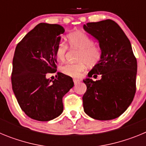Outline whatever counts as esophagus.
<instances>
[{
    "instance_id": "esophagus-1",
    "label": "esophagus",
    "mask_w": 146,
    "mask_h": 146,
    "mask_svg": "<svg viewBox=\"0 0 146 146\" xmlns=\"http://www.w3.org/2000/svg\"><path fill=\"white\" fill-rule=\"evenodd\" d=\"M73 81H74V84H77L78 82H80V79H77V78H74V79H73Z\"/></svg>"
}]
</instances>
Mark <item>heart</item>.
<instances>
[{"label": "heart", "mask_w": 146, "mask_h": 146, "mask_svg": "<svg viewBox=\"0 0 146 146\" xmlns=\"http://www.w3.org/2000/svg\"><path fill=\"white\" fill-rule=\"evenodd\" d=\"M67 43L71 48L80 50L77 63H67L61 66V72L71 77H79L86 69L87 65L94 66L99 64L102 58L101 47L94 45L92 38L82 31H74L67 34ZM68 47L64 42H58L55 48V54L58 60H65Z\"/></svg>", "instance_id": "1"}]
</instances>
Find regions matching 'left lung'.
<instances>
[{
    "instance_id": "1",
    "label": "left lung",
    "mask_w": 146,
    "mask_h": 146,
    "mask_svg": "<svg viewBox=\"0 0 146 146\" xmlns=\"http://www.w3.org/2000/svg\"><path fill=\"white\" fill-rule=\"evenodd\" d=\"M83 28L99 41L102 50L101 60L83 80L87 86L82 96L84 111L94 119H114L126 111L135 96L136 58L129 38L113 20L88 23ZM97 74L101 80L90 79Z\"/></svg>"
}]
</instances>
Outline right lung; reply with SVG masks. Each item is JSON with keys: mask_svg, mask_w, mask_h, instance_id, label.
Returning a JSON list of instances; mask_svg holds the SVG:
<instances>
[{"mask_svg": "<svg viewBox=\"0 0 146 146\" xmlns=\"http://www.w3.org/2000/svg\"><path fill=\"white\" fill-rule=\"evenodd\" d=\"M64 28L39 23L17 45L13 58L11 85L17 102L32 119L48 121L63 112V97L74 86L72 78L58 72L54 80L47 73L57 71L55 48Z\"/></svg>", "mask_w": 146, "mask_h": 146, "instance_id": "right-lung-1", "label": "right lung"}]
</instances>
